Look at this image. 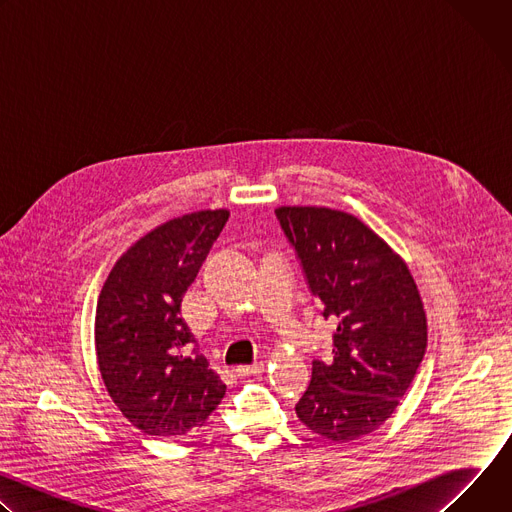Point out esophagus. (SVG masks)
<instances>
[{
	"label": "esophagus",
	"mask_w": 512,
	"mask_h": 512,
	"mask_svg": "<svg viewBox=\"0 0 512 512\" xmlns=\"http://www.w3.org/2000/svg\"><path fill=\"white\" fill-rule=\"evenodd\" d=\"M265 371V364L263 362H257V364H243V367H237L235 373L239 377H255V375H261Z\"/></svg>",
	"instance_id": "1"
}]
</instances>
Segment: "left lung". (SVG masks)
Returning <instances> with one entry per match:
<instances>
[{"mask_svg":"<svg viewBox=\"0 0 512 512\" xmlns=\"http://www.w3.org/2000/svg\"><path fill=\"white\" fill-rule=\"evenodd\" d=\"M312 294L336 324L332 362L314 360L296 405L304 425L352 442L397 409L427 346V318L407 263L356 216L326 206H279Z\"/></svg>","mask_w":512,"mask_h":512,"instance_id":"left-lung-1","label":"left lung"}]
</instances>
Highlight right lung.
<instances>
[{
  "label": "right lung",
  "instance_id": "add662e5",
  "mask_svg": "<svg viewBox=\"0 0 512 512\" xmlns=\"http://www.w3.org/2000/svg\"><path fill=\"white\" fill-rule=\"evenodd\" d=\"M227 208L182 214L135 241L109 271L95 316V350L109 397L137 429L180 437L198 429L225 397L180 316L182 298Z\"/></svg>",
  "mask_w": 512,
  "mask_h": 512
}]
</instances>
